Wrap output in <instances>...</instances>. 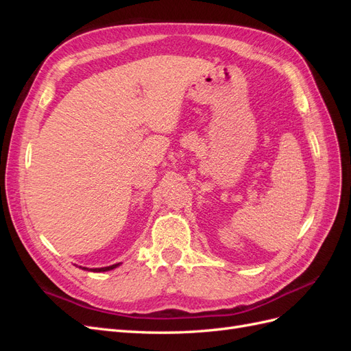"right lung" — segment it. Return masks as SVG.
Segmentation results:
<instances>
[{
	"label": "right lung",
	"mask_w": 351,
	"mask_h": 351,
	"mask_svg": "<svg viewBox=\"0 0 351 351\" xmlns=\"http://www.w3.org/2000/svg\"><path fill=\"white\" fill-rule=\"evenodd\" d=\"M120 263H115V265H111V267H105V268H95V269H92L93 272H105V271H110V269H114V268H117L119 267ZM86 269V268H84Z\"/></svg>",
	"instance_id": "obj_1"
}]
</instances>
